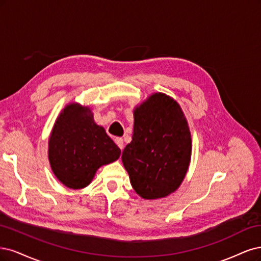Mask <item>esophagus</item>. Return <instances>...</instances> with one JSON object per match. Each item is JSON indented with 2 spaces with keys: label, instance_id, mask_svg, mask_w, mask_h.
<instances>
[{
  "label": "esophagus",
  "instance_id": "esophagus-1",
  "mask_svg": "<svg viewBox=\"0 0 261 261\" xmlns=\"http://www.w3.org/2000/svg\"><path fill=\"white\" fill-rule=\"evenodd\" d=\"M115 143H116L117 145H118V147H119L120 149L123 148V140H122L121 138H116V139H115Z\"/></svg>",
  "mask_w": 261,
  "mask_h": 261
}]
</instances>
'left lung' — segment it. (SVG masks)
<instances>
[{
	"mask_svg": "<svg viewBox=\"0 0 261 261\" xmlns=\"http://www.w3.org/2000/svg\"><path fill=\"white\" fill-rule=\"evenodd\" d=\"M191 152L189 125L174 99L155 93L136 108L132 141L121 158L141 197L162 198L178 189L187 174Z\"/></svg>",
	"mask_w": 261,
	"mask_h": 261,
	"instance_id": "left-lung-1",
	"label": "left lung"
}]
</instances>
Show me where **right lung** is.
Wrapping results in <instances>:
<instances>
[{
  "label": "right lung",
  "mask_w": 261,
  "mask_h": 261,
  "mask_svg": "<svg viewBox=\"0 0 261 261\" xmlns=\"http://www.w3.org/2000/svg\"><path fill=\"white\" fill-rule=\"evenodd\" d=\"M121 150L93 120L88 107L67 106L48 141V159L56 178L73 190L89 186L100 166L119 158Z\"/></svg>",
  "instance_id": "1"
}]
</instances>
